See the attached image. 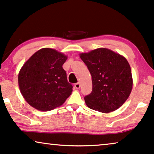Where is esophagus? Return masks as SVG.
Instances as JSON below:
<instances>
[{
	"instance_id": "obj_1",
	"label": "esophagus",
	"mask_w": 154,
	"mask_h": 154,
	"mask_svg": "<svg viewBox=\"0 0 154 154\" xmlns=\"http://www.w3.org/2000/svg\"><path fill=\"white\" fill-rule=\"evenodd\" d=\"M74 86L76 89H79L80 88H81V84H80L79 82H77V83H75Z\"/></svg>"
}]
</instances>
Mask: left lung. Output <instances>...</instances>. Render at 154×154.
Listing matches in <instances>:
<instances>
[{
	"instance_id": "8db88e82",
	"label": "left lung",
	"mask_w": 154,
	"mask_h": 154,
	"mask_svg": "<svg viewBox=\"0 0 154 154\" xmlns=\"http://www.w3.org/2000/svg\"><path fill=\"white\" fill-rule=\"evenodd\" d=\"M92 75V91L85 97L88 108L103 113L117 110L133 88L131 66L127 60L106 48L80 54Z\"/></svg>"
}]
</instances>
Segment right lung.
I'll return each mask as SVG.
<instances>
[{
    "label": "right lung",
    "instance_id": "obj_1",
    "mask_svg": "<svg viewBox=\"0 0 154 154\" xmlns=\"http://www.w3.org/2000/svg\"><path fill=\"white\" fill-rule=\"evenodd\" d=\"M67 56L50 48L35 53L19 71L20 91L26 102L41 111L62 106L72 92L62 68Z\"/></svg>",
    "mask_w": 154,
    "mask_h": 154
}]
</instances>
